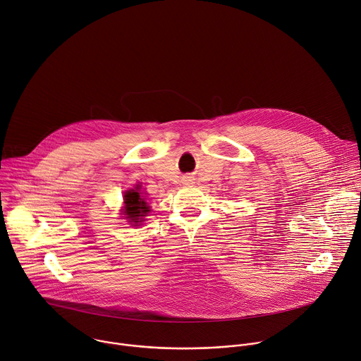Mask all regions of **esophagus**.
Returning <instances> with one entry per match:
<instances>
[{"label":"esophagus","mask_w":361,"mask_h":361,"mask_svg":"<svg viewBox=\"0 0 361 361\" xmlns=\"http://www.w3.org/2000/svg\"><path fill=\"white\" fill-rule=\"evenodd\" d=\"M190 181H191V180H190V177H187V178H185V180H184V183H187V184H188V183H190Z\"/></svg>","instance_id":"esophagus-1"}]
</instances>
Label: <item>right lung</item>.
<instances>
[{
    "label": "right lung",
    "mask_w": 361,
    "mask_h": 361,
    "mask_svg": "<svg viewBox=\"0 0 361 361\" xmlns=\"http://www.w3.org/2000/svg\"><path fill=\"white\" fill-rule=\"evenodd\" d=\"M125 202H126L128 218H130L133 222H140L143 216H146V214L150 211L147 202L145 201V198L137 190L128 191L125 194Z\"/></svg>",
    "instance_id": "1"
}]
</instances>
